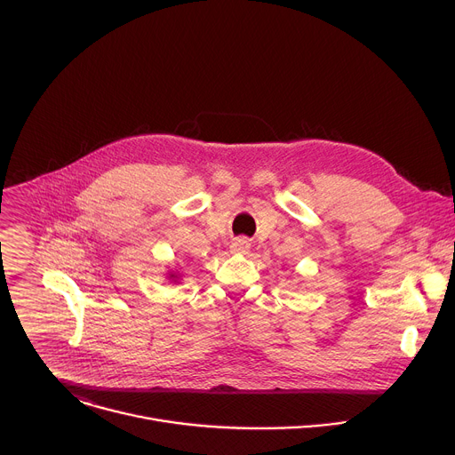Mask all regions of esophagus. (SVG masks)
I'll return each mask as SVG.
<instances>
[{
	"instance_id": "esophagus-1",
	"label": "esophagus",
	"mask_w": 455,
	"mask_h": 455,
	"mask_svg": "<svg viewBox=\"0 0 455 455\" xmlns=\"http://www.w3.org/2000/svg\"><path fill=\"white\" fill-rule=\"evenodd\" d=\"M232 251H237V253H244V251H248V248H250V241L246 239V237H237V239H234L232 241Z\"/></svg>"
}]
</instances>
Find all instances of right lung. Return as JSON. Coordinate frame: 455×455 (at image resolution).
<instances>
[{
  "label": "right lung",
  "mask_w": 455,
  "mask_h": 455,
  "mask_svg": "<svg viewBox=\"0 0 455 455\" xmlns=\"http://www.w3.org/2000/svg\"><path fill=\"white\" fill-rule=\"evenodd\" d=\"M172 277H174V275H172Z\"/></svg>",
  "instance_id": "add662e5"
}]
</instances>
